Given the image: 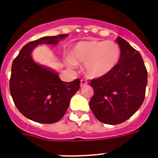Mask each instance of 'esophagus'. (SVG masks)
Here are the masks:
<instances>
[{"label":"esophagus","instance_id":"1","mask_svg":"<svg viewBox=\"0 0 158 158\" xmlns=\"http://www.w3.org/2000/svg\"><path fill=\"white\" fill-rule=\"evenodd\" d=\"M85 85H87V82L85 81V80H84V79H82L81 81H80V87L83 88V87H84Z\"/></svg>","mask_w":158,"mask_h":158}]
</instances>
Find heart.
Masks as SVG:
<instances>
[{"label":"heart","mask_w":158,"mask_h":158,"mask_svg":"<svg viewBox=\"0 0 158 158\" xmlns=\"http://www.w3.org/2000/svg\"><path fill=\"white\" fill-rule=\"evenodd\" d=\"M69 58V65L84 64L87 76L100 78L116 67L120 59V48L112 41H81L73 47Z\"/></svg>","instance_id":"1"}]
</instances>
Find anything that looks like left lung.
<instances>
[{
    "label": "left lung",
    "mask_w": 158,
    "mask_h": 158,
    "mask_svg": "<svg viewBox=\"0 0 158 158\" xmlns=\"http://www.w3.org/2000/svg\"><path fill=\"white\" fill-rule=\"evenodd\" d=\"M116 42L120 48L116 67L90 82L94 90L90 109L99 121L107 125L124 122L139 109L148 84V72L140 53L120 37Z\"/></svg>",
    "instance_id": "obj_1"
}]
</instances>
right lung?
<instances>
[{
    "label": "right lung",
    "mask_w": 158,
    "mask_h": 158,
    "mask_svg": "<svg viewBox=\"0 0 158 158\" xmlns=\"http://www.w3.org/2000/svg\"><path fill=\"white\" fill-rule=\"evenodd\" d=\"M68 36H49L30 42L14 60L10 81L11 97L18 110L35 122L52 124L59 121L79 89V79L69 83L61 81L54 69L38 64L32 56L38 45L56 46Z\"/></svg>",
    "instance_id": "1"
}]
</instances>
